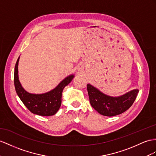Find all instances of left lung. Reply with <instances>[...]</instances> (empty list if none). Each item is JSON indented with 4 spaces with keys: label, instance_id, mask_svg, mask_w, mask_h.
Wrapping results in <instances>:
<instances>
[{
    "label": "left lung",
    "instance_id": "left-lung-1",
    "mask_svg": "<svg viewBox=\"0 0 156 156\" xmlns=\"http://www.w3.org/2000/svg\"><path fill=\"white\" fill-rule=\"evenodd\" d=\"M87 90L91 105L99 113L107 117L116 116L129 109L138 93V90L134 89L121 96L113 97L101 92L90 83L87 84Z\"/></svg>",
    "mask_w": 156,
    "mask_h": 156
}]
</instances>
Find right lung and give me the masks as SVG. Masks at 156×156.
Listing matches in <instances>:
<instances>
[{
    "label": "right lung",
    "instance_id": "obj_1",
    "mask_svg": "<svg viewBox=\"0 0 156 156\" xmlns=\"http://www.w3.org/2000/svg\"><path fill=\"white\" fill-rule=\"evenodd\" d=\"M18 57L14 69V86L16 91L23 104L31 113L41 116H52L57 113L62 102L63 89L69 85L74 77L68 76L54 89L43 94H31L22 87L18 77Z\"/></svg>",
    "mask_w": 156,
    "mask_h": 156
}]
</instances>
